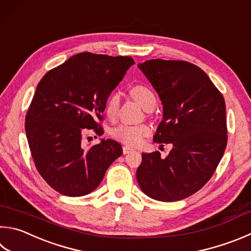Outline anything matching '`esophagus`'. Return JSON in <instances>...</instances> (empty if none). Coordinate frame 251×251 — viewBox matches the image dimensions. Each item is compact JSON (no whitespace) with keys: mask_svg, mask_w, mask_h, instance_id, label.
I'll return each instance as SVG.
<instances>
[{"mask_svg":"<svg viewBox=\"0 0 251 251\" xmlns=\"http://www.w3.org/2000/svg\"><path fill=\"white\" fill-rule=\"evenodd\" d=\"M133 150H134V149L128 147V146H124V147H123V153H124V154L129 153L130 151H133Z\"/></svg>","mask_w":251,"mask_h":251,"instance_id":"34e87169","label":"esophagus"}]
</instances>
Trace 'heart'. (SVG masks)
I'll return each instance as SVG.
<instances>
[{"label": "heart", "mask_w": 251, "mask_h": 251, "mask_svg": "<svg viewBox=\"0 0 251 251\" xmlns=\"http://www.w3.org/2000/svg\"><path fill=\"white\" fill-rule=\"evenodd\" d=\"M129 93L145 110H151L156 106V97L148 86L143 84L134 85ZM120 104V94L113 92L106 101V113L108 116H114ZM150 134V127L147 125L121 124L112 129V136L116 140L128 146H138L143 143L146 136Z\"/></svg>", "instance_id": "heart-1"}]
</instances>
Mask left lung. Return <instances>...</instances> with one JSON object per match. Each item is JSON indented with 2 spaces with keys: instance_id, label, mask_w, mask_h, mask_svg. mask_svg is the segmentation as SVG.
I'll return each mask as SVG.
<instances>
[{
  "instance_id": "obj_1",
  "label": "left lung",
  "mask_w": 251,
  "mask_h": 251,
  "mask_svg": "<svg viewBox=\"0 0 251 251\" xmlns=\"http://www.w3.org/2000/svg\"><path fill=\"white\" fill-rule=\"evenodd\" d=\"M138 68L162 103L153 141L171 144L169 154L143 153L136 177L143 192L161 202L189 198L203 188L227 145L226 105L207 75L186 61L152 59Z\"/></svg>"
}]
</instances>
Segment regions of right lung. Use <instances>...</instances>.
<instances>
[{
  "mask_svg": "<svg viewBox=\"0 0 251 251\" xmlns=\"http://www.w3.org/2000/svg\"><path fill=\"white\" fill-rule=\"evenodd\" d=\"M134 63L131 57L81 52L40 80L25 130L39 175L57 192L67 197L91 193L123 153L113 139L86 149L82 135L88 129L104 133L99 122L107 99Z\"/></svg>",
  "mask_w": 251,
  "mask_h": 251,
  "instance_id": "right-lung-1",
  "label": "right lung"
}]
</instances>
